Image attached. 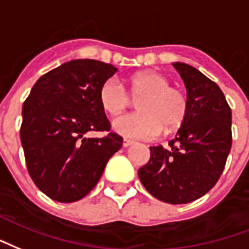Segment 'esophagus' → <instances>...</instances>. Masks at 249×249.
<instances>
[{"instance_id":"esophagus-1","label":"esophagus","mask_w":249,"mask_h":249,"mask_svg":"<svg viewBox=\"0 0 249 249\" xmlns=\"http://www.w3.org/2000/svg\"><path fill=\"white\" fill-rule=\"evenodd\" d=\"M134 141H130V139H123V142H122V144H123V147H130V146H132V144H134Z\"/></svg>"}]
</instances>
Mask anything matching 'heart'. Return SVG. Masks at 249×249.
Segmentation results:
<instances>
[{"mask_svg":"<svg viewBox=\"0 0 249 249\" xmlns=\"http://www.w3.org/2000/svg\"><path fill=\"white\" fill-rule=\"evenodd\" d=\"M132 97L139 98L141 111L124 114L112 121V130L126 138L152 139L162 131H177L188 115V97L159 71H142L128 79ZM99 103L110 115H117L130 103L131 97L117 78H108L99 89Z\"/></svg>","mask_w":249,"mask_h":249,"instance_id":"b5f03b06","label":"heart"}]
</instances>
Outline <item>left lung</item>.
I'll return each instance as SVG.
<instances>
[{"label": "left lung", "mask_w": 249, "mask_h": 249, "mask_svg": "<svg viewBox=\"0 0 249 249\" xmlns=\"http://www.w3.org/2000/svg\"><path fill=\"white\" fill-rule=\"evenodd\" d=\"M172 65L186 85L188 115L168 150L150 147V160L138 175L154 197L186 204L219 180L231 151L232 112L216 83L191 65Z\"/></svg>", "instance_id": "8db88e82"}]
</instances>
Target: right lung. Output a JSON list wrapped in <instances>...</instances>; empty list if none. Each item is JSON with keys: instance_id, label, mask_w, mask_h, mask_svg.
Listing matches in <instances>:
<instances>
[{"instance_id": "right-lung-1", "label": "right lung", "mask_w": 249, "mask_h": 249, "mask_svg": "<svg viewBox=\"0 0 249 249\" xmlns=\"http://www.w3.org/2000/svg\"><path fill=\"white\" fill-rule=\"evenodd\" d=\"M118 71L110 63L72 59L38 79L22 106V143L33 182L50 199L71 203L97 186L122 138L108 131L99 89Z\"/></svg>"}]
</instances>
